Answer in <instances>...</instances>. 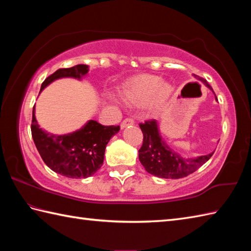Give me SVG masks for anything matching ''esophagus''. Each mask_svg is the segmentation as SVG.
I'll return each mask as SVG.
<instances>
[{"instance_id": "1", "label": "esophagus", "mask_w": 251, "mask_h": 251, "mask_svg": "<svg viewBox=\"0 0 251 251\" xmlns=\"http://www.w3.org/2000/svg\"><path fill=\"white\" fill-rule=\"evenodd\" d=\"M135 124V121L134 119H131V117H127V119H125L124 121L122 122L121 124V128H126L127 126H131Z\"/></svg>"}]
</instances>
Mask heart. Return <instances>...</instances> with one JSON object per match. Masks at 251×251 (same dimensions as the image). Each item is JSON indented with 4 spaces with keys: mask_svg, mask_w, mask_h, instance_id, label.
<instances>
[{
    "mask_svg": "<svg viewBox=\"0 0 251 251\" xmlns=\"http://www.w3.org/2000/svg\"><path fill=\"white\" fill-rule=\"evenodd\" d=\"M174 93L169 83L161 82V77L151 74H142L129 79L123 85L121 97L128 104L145 105L152 100L154 110L161 109Z\"/></svg>",
    "mask_w": 251,
    "mask_h": 251,
    "instance_id": "1",
    "label": "heart"
}]
</instances>
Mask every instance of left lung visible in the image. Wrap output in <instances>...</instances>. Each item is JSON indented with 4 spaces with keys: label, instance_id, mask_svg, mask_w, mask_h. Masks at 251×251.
Listing matches in <instances>:
<instances>
[{
    "label": "left lung",
    "instance_id": "left-lung-1",
    "mask_svg": "<svg viewBox=\"0 0 251 251\" xmlns=\"http://www.w3.org/2000/svg\"><path fill=\"white\" fill-rule=\"evenodd\" d=\"M211 89L204 78L194 75ZM214 92V90H212ZM217 99V97H216ZM143 134V142L139 149V161L149 174L165 179L183 178L196 172L209 159L214 152L195 158H185L167 146L161 135L155 120L146 121L139 125Z\"/></svg>",
    "mask_w": 251,
    "mask_h": 251
}]
</instances>
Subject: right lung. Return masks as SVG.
Listing matches in <instances>:
<instances>
[{"mask_svg":"<svg viewBox=\"0 0 251 251\" xmlns=\"http://www.w3.org/2000/svg\"><path fill=\"white\" fill-rule=\"evenodd\" d=\"M88 73V66L77 65L59 69L42 83L41 90L61 77L81 78ZM120 130V126H104L97 121H89L72 134L57 136L40 128L32 112L31 132L35 147L44 163L55 173L68 178H87L103 164L105 147Z\"/></svg>","mask_w":251,"mask_h":251,"instance_id":"right-lung-1","label":"right lung"}]
</instances>
